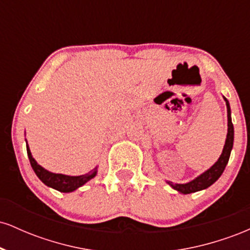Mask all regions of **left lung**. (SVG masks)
<instances>
[{"mask_svg": "<svg viewBox=\"0 0 250 250\" xmlns=\"http://www.w3.org/2000/svg\"><path fill=\"white\" fill-rule=\"evenodd\" d=\"M227 104V113H228V134H227V139L225 147H223L222 154H221L220 159L215 163L213 167H210L207 171L201 174L199 177L190 181V182L185 183V185H179V183H173L168 181V185H170L175 190L180 191L182 194H190L195 193V191L202 190L210 187L211 185L222 175L223 170H225L227 163L229 161V156H230L231 148H233L234 142V127L231 123V116H230V107H229L228 100L225 99Z\"/></svg>", "mask_w": 250, "mask_h": 250, "instance_id": "1", "label": "left lung"}]
</instances>
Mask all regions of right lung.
I'll return each mask as SVG.
<instances>
[{
  "mask_svg": "<svg viewBox=\"0 0 250 250\" xmlns=\"http://www.w3.org/2000/svg\"><path fill=\"white\" fill-rule=\"evenodd\" d=\"M27 154L29 157V161L31 167H33L34 171L37 175L40 180L44 183L48 187H51L56 190L62 191V193H70L74 191L81 186L84 185L85 182H88L89 180L93 179L96 175V168L94 170L89 171L88 174L80 175V176H68V175H62V174H54L50 171L45 170L44 168H42L41 166L37 165V162L34 160V157L31 156V153L29 150V147L27 146Z\"/></svg>",
  "mask_w": 250,
  "mask_h": 250,
  "instance_id": "1",
  "label": "right lung"
}]
</instances>
